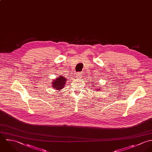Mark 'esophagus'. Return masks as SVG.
<instances>
[{
    "label": "esophagus",
    "mask_w": 152,
    "mask_h": 152,
    "mask_svg": "<svg viewBox=\"0 0 152 152\" xmlns=\"http://www.w3.org/2000/svg\"><path fill=\"white\" fill-rule=\"evenodd\" d=\"M82 76V73H80V72L77 73V74L76 75V77L77 78H80Z\"/></svg>",
    "instance_id": "obj_1"
}]
</instances>
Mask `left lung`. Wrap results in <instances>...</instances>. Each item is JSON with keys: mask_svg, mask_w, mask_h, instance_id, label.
Returning a JSON list of instances; mask_svg holds the SVG:
<instances>
[{"mask_svg": "<svg viewBox=\"0 0 152 152\" xmlns=\"http://www.w3.org/2000/svg\"><path fill=\"white\" fill-rule=\"evenodd\" d=\"M94 86V88L95 89H93V91H102V89H101V88H96H96H95V87H96V85H94V86Z\"/></svg>", "mask_w": 152, "mask_h": 152, "instance_id": "1", "label": "left lung"}]
</instances>
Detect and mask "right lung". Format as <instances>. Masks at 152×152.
Wrapping results in <instances>:
<instances>
[{"mask_svg":"<svg viewBox=\"0 0 152 152\" xmlns=\"http://www.w3.org/2000/svg\"><path fill=\"white\" fill-rule=\"evenodd\" d=\"M66 78L63 77V76H59L58 78L53 80L52 83V87L55 89V90L60 91L64 88L65 84L66 83Z\"/></svg>","mask_w":152,"mask_h":152,"instance_id":"right-lung-1","label":"right lung"}]
</instances>
